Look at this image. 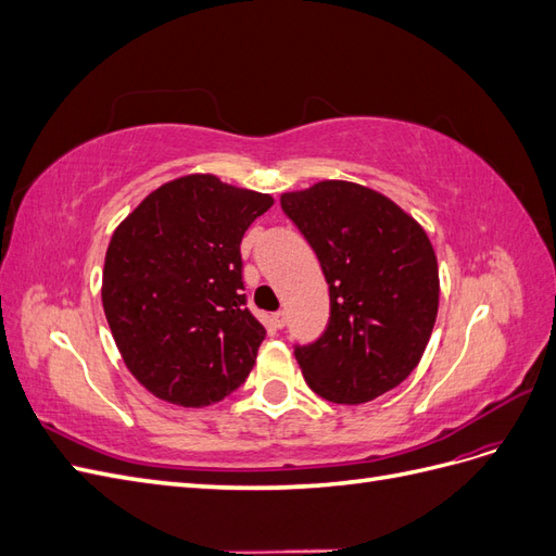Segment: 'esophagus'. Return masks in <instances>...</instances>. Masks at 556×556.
<instances>
[{
    "mask_svg": "<svg viewBox=\"0 0 556 556\" xmlns=\"http://www.w3.org/2000/svg\"><path fill=\"white\" fill-rule=\"evenodd\" d=\"M268 319H271V325H274L276 329H282L285 325H288V315H285V311L271 313V315H268Z\"/></svg>",
    "mask_w": 556,
    "mask_h": 556,
    "instance_id": "1",
    "label": "esophagus"
}]
</instances>
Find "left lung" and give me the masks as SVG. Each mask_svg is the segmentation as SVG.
<instances>
[{"instance_id":"left-lung-1","label":"left lung","mask_w":556,"mask_h":556,"mask_svg":"<svg viewBox=\"0 0 556 556\" xmlns=\"http://www.w3.org/2000/svg\"><path fill=\"white\" fill-rule=\"evenodd\" d=\"M329 285V325L296 345L301 374L333 403L374 401L406 380L439 313V262L415 217L348 180H319L280 197Z\"/></svg>"}]
</instances>
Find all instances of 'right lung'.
<instances>
[{
	"label": "right lung",
	"instance_id": "1",
	"mask_svg": "<svg viewBox=\"0 0 556 556\" xmlns=\"http://www.w3.org/2000/svg\"><path fill=\"white\" fill-rule=\"evenodd\" d=\"M271 194L213 174L160 185L113 231L102 304L129 374L182 408L248 378L266 329L245 308L241 239Z\"/></svg>",
	"mask_w": 556,
	"mask_h": 556
}]
</instances>
